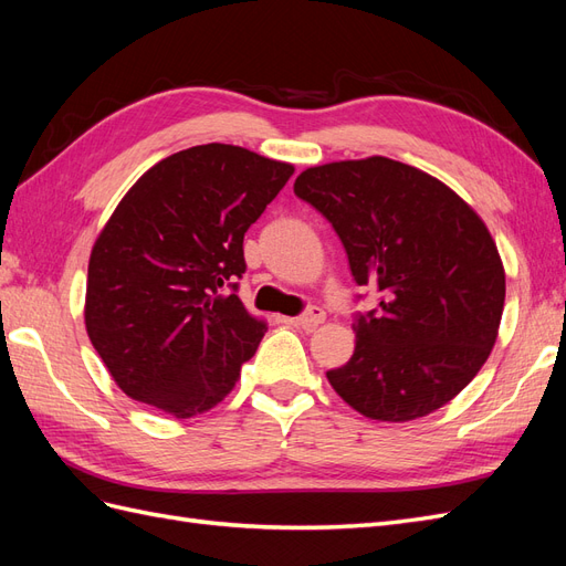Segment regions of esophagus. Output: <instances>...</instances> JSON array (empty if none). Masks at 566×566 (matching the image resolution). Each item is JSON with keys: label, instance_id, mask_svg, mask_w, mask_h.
Wrapping results in <instances>:
<instances>
[{"label": "esophagus", "instance_id": "esophagus-1", "mask_svg": "<svg viewBox=\"0 0 566 566\" xmlns=\"http://www.w3.org/2000/svg\"><path fill=\"white\" fill-rule=\"evenodd\" d=\"M325 321V312L321 310V306H310V310H306L304 314H300L297 318H295V323L297 325H302L304 331H314L318 323H323Z\"/></svg>", "mask_w": 566, "mask_h": 566}]
</instances>
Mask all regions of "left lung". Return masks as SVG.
<instances>
[{
	"instance_id": "obj_1",
	"label": "left lung",
	"mask_w": 566,
	"mask_h": 566,
	"mask_svg": "<svg viewBox=\"0 0 566 566\" xmlns=\"http://www.w3.org/2000/svg\"><path fill=\"white\" fill-rule=\"evenodd\" d=\"M295 196L331 221L356 285L378 310L354 316L349 361L325 375L370 420L406 422L449 403L499 337L505 271L484 221L447 184L373 156L310 167Z\"/></svg>"
}]
</instances>
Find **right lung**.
I'll list each match as a JSON object with an SVG mask.
<instances>
[{
	"instance_id": "1",
	"label": "right lung",
	"mask_w": 566,
	"mask_h": 566,
	"mask_svg": "<svg viewBox=\"0 0 566 566\" xmlns=\"http://www.w3.org/2000/svg\"><path fill=\"white\" fill-rule=\"evenodd\" d=\"M293 172L205 144L153 165L119 200L90 256L84 323L127 397L193 418L233 389L266 333L235 295L243 238Z\"/></svg>"
}]
</instances>
